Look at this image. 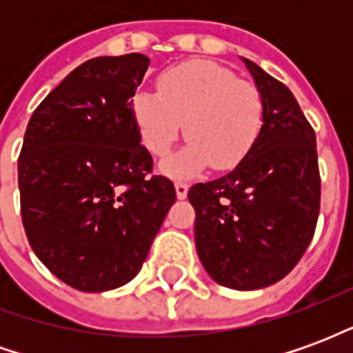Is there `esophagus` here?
<instances>
[{
    "label": "esophagus",
    "mask_w": 353,
    "mask_h": 353,
    "mask_svg": "<svg viewBox=\"0 0 353 353\" xmlns=\"http://www.w3.org/2000/svg\"><path fill=\"white\" fill-rule=\"evenodd\" d=\"M187 192H189V185L185 183V181H176V194L177 199L183 200L187 196Z\"/></svg>",
    "instance_id": "esophagus-1"
}]
</instances>
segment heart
<instances>
[{"mask_svg": "<svg viewBox=\"0 0 353 353\" xmlns=\"http://www.w3.org/2000/svg\"><path fill=\"white\" fill-rule=\"evenodd\" d=\"M130 113L139 139L153 157H166L181 136L187 145L162 162L170 176H196L214 164L230 170L259 138L265 103L259 88L210 60H187L164 70L157 92L132 94Z\"/></svg>", "mask_w": 353, "mask_h": 353, "instance_id": "b5f03b06", "label": "heart"}]
</instances>
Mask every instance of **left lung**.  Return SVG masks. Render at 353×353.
I'll return each instance as SVG.
<instances>
[{
  "mask_svg": "<svg viewBox=\"0 0 353 353\" xmlns=\"http://www.w3.org/2000/svg\"><path fill=\"white\" fill-rule=\"evenodd\" d=\"M265 103L255 145L227 176L192 185L194 244L210 278L238 291L288 276L319 214L316 134L283 83L242 58Z\"/></svg>",
  "mask_w": 353,
  "mask_h": 353,
  "instance_id": "obj_1",
  "label": "left lung"
}]
</instances>
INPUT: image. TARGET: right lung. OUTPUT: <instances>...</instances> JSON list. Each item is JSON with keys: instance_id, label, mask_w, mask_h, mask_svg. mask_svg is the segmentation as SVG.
I'll list each match as a JSON object with an SVG mask.
<instances>
[{"instance_id": "right-lung-1", "label": "right lung", "mask_w": 353, "mask_h": 353, "mask_svg": "<svg viewBox=\"0 0 353 353\" xmlns=\"http://www.w3.org/2000/svg\"><path fill=\"white\" fill-rule=\"evenodd\" d=\"M149 58L98 57L75 68L28 123L19 157L20 212L37 259L68 285L100 293L139 272L176 189L149 176L132 94Z\"/></svg>"}]
</instances>
